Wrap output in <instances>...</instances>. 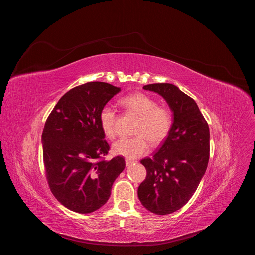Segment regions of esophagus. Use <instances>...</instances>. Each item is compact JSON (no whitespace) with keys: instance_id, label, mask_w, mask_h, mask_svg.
<instances>
[{"instance_id":"obj_1","label":"esophagus","mask_w":255,"mask_h":255,"mask_svg":"<svg viewBox=\"0 0 255 255\" xmlns=\"http://www.w3.org/2000/svg\"><path fill=\"white\" fill-rule=\"evenodd\" d=\"M125 162H126V166H127V167H129V166H131L132 164L135 163V161H134V160H131V159H126Z\"/></svg>"}]
</instances>
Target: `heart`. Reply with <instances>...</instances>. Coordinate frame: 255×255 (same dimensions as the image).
I'll list each match as a JSON object with an SVG mask.
<instances>
[{"instance_id":"b5f03b06","label":"heart","mask_w":255,"mask_h":255,"mask_svg":"<svg viewBox=\"0 0 255 255\" xmlns=\"http://www.w3.org/2000/svg\"><path fill=\"white\" fill-rule=\"evenodd\" d=\"M120 103L129 111L140 116L135 129L138 135L120 138L113 144V151L117 155L134 159L149 150L148 140L156 144L167 136L172 125V116L168 109L159 107L156 100L143 93L125 96ZM100 123L107 137H116V111L113 107L105 106L102 109Z\"/></svg>"}]
</instances>
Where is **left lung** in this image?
<instances>
[{"label": "left lung", "mask_w": 255, "mask_h": 255, "mask_svg": "<svg viewBox=\"0 0 255 255\" xmlns=\"http://www.w3.org/2000/svg\"><path fill=\"white\" fill-rule=\"evenodd\" d=\"M143 89L161 96L173 118L160 148L141 160L147 174L138 198L151 213L167 215L184 207L202 180L210 155V131L197 103L176 86L150 84Z\"/></svg>", "instance_id": "left-lung-1"}]
</instances>
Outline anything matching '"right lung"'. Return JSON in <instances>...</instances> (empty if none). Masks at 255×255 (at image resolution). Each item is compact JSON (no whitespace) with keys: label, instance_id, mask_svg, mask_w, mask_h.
I'll return each mask as SVG.
<instances>
[{"label":"right lung","instance_id":"1","mask_svg":"<svg viewBox=\"0 0 255 255\" xmlns=\"http://www.w3.org/2000/svg\"><path fill=\"white\" fill-rule=\"evenodd\" d=\"M120 91L103 82L76 87L60 98L46 120L41 138L46 177L54 197L70 211L100 209L125 168L121 156L102 159L110 146L100 113Z\"/></svg>","mask_w":255,"mask_h":255}]
</instances>
